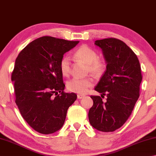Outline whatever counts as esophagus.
<instances>
[{"instance_id": "34e87169", "label": "esophagus", "mask_w": 156, "mask_h": 156, "mask_svg": "<svg viewBox=\"0 0 156 156\" xmlns=\"http://www.w3.org/2000/svg\"><path fill=\"white\" fill-rule=\"evenodd\" d=\"M83 97H84L83 95H81V94H77V99H82V98H83Z\"/></svg>"}]
</instances>
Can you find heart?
<instances>
[{"label":"heart","mask_w":156,"mask_h":156,"mask_svg":"<svg viewBox=\"0 0 156 156\" xmlns=\"http://www.w3.org/2000/svg\"><path fill=\"white\" fill-rule=\"evenodd\" d=\"M74 57L88 64V71L95 76L101 75L105 72L106 64L103 59L98 58V54L93 49L86 44L80 46L74 53ZM59 68L63 76H68L71 73L70 59L64 57L59 62ZM93 85L91 78H73L67 83L69 91L83 94Z\"/></svg>","instance_id":"heart-1"}]
</instances>
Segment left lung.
Masks as SVG:
<instances>
[{
    "label": "left lung",
    "instance_id": "obj_1",
    "mask_svg": "<svg viewBox=\"0 0 156 156\" xmlns=\"http://www.w3.org/2000/svg\"><path fill=\"white\" fill-rule=\"evenodd\" d=\"M102 49L107 62L106 70L94 90L107 96L103 102L100 96H90V123L103 132H114L130 116L140 96L142 73L137 55L124 42L114 37L95 41Z\"/></svg>",
    "mask_w": 156,
    "mask_h": 156
}]
</instances>
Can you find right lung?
<instances>
[{"mask_svg": "<svg viewBox=\"0 0 156 156\" xmlns=\"http://www.w3.org/2000/svg\"><path fill=\"white\" fill-rule=\"evenodd\" d=\"M79 42L41 37L24 47L16 59L12 73L15 102L23 119L40 133L61 129L68 108L76 99V94L64 91L59 62Z\"/></svg>", "mask_w": 156, "mask_h": 156, "instance_id": "right-lung-1", "label": "right lung"}]
</instances>
